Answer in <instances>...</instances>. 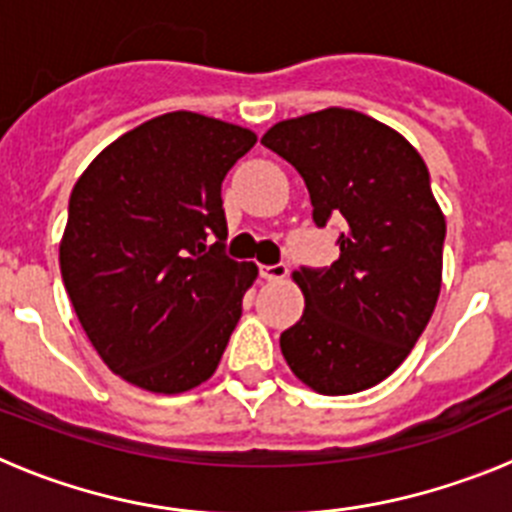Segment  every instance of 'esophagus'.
Instances as JSON below:
<instances>
[{
  "instance_id": "esophagus-1",
  "label": "esophagus",
  "mask_w": 512,
  "mask_h": 512,
  "mask_svg": "<svg viewBox=\"0 0 512 512\" xmlns=\"http://www.w3.org/2000/svg\"><path fill=\"white\" fill-rule=\"evenodd\" d=\"M261 277L266 279V282H282L284 277H287V264H271V266H261Z\"/></svg>"
}]
</instances>
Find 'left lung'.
I'll use <instances>...</instances> for the list:
<instances>
[{
  "label": "left lung",
  "mask_w": 512,
  "mask_h": 512,
  "mask_svg": "<svg viewBox=\"0 0 512 512\" xmlns=\"http://www.w3.org/2000/svg\"><path fill=\"white\" fill-rule=\"evenodd\" d=\"M305 179L312 220L341 215L328 269L292 274L302 318L279 338L289 369L320 395H354L390 377L433 315L446 217L420 153L390 125L328 107L261 138Z\"/></svg>",
  "instance_id": "1"
}]
</instances>
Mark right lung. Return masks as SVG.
<instances>
[{"mask_svg": "<svg viewBox=\"0 0 512 512\" xmlns=\"http://www.w3.org/2000/svg\"><path fill=\"white\" fill-rule=\"evenodd\" d=\"M256 143L233 122L166 112L120 135L74 184L61 277L117 377L179 395L215 374L259 266L225 256L223 179Z\"/></svg>", "mask_w": 512, "mask_h": 512, "instance_id": "obj_1", "label": "right lung"}]
</instances>
